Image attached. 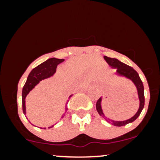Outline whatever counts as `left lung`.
Returning a JSON list of instances; mask_svg holds the SVG:
<instances>
[{
    "label": "left lung",
    "mask_w": 160,
    "mask_h": 160,
    "mask_svg": "<svg viewBox=\"0 0 160 160\" xmlns=\"http://www.w3.org/2000/svg\"><path fill=\"white\" fill-rule=\"evenodd\" d=\"M104 58L105 59V61L108 62V65L111 66L112 68H117V74L122 75V76L126 77L128 79L132 80L134 82L135 86L137 88L138 90V98L139 101H140V106H139V109L136 113H135L134 117L132 118L128 119L127 120L125 121H114L110 120V119H107L104 117L103 112H102V106H101V102H102V98H99L96 102V110L98 111V113L100 114V116L103 117L108 122H109L110 123L116 126H126V124L130 123V122H132L133 121H135L136 119L138 117V116L141 114V111H142L143 108L144 106V86H143V82L141 81L140 77H139L138 74L135 69H133V68L130 67L126 64L122 63L120 61H119L117 58H109L108 56H104Z\"/></svg>",
    "instance_id": "1"
}]
</instances>
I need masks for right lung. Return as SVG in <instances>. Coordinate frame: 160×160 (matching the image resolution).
Segmentation results:
<instances>
[{
    "label": "right lung",
    "instance_id": "right-lung-1",
    "mask_svg": "<svg viewBox=\"0 0 160 160\" xmlns=\"http://www.w3.org/2000/svg\"><path fill=\"white\" fill-rule=\"evenodd\" d=\"M64 61H65V59H63V58H62V59L56 58H49L48 60H47L46 62H43V63H41L38 66H37L36 68H34L31 71V73L29 74L28 77L27 78L26 82H25V84L24 85L22 89V111L24 114L26 113V112H25V100L29 92L32 90L33 88H34L40 80L52 76V75L54 74V73L56 72L57 65H58V64L63 62ZM71 95H70L69 98H71ZM67 110L68 108H65V111H67ZM52 126H51V127H52Z\"/></svg>",
    "mask_w": 160,
    "mask_h": 160
}]
</instances>
